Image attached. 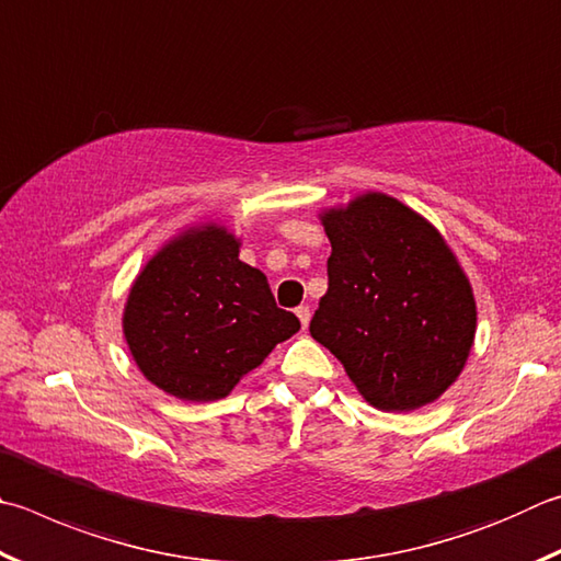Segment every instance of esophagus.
<instances>
[{"label": "esophagus", "instance_id": "esophagus-1", "mask_svg": "<svg viewBox=\"0 0 561 561\" xmlns=\"http://www.w3.org/2000/svg\"><path fill=\"white\" fill-rule=\"evenodd\" d=\"M297 316H299V321H301V329H307V325H309V319H311V311H309V307H299V309H297Z\"/></svg>", "mask_w": 561, "mask_h": 561}]
</instances>
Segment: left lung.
<instances>
[{"instance_id": "left-lung-1", "label": "left lung", "mask_w": 561, "mask_h": 561, "mask_svg": "<svg viewBox=\"0 0 561 561\" xmlns=\"http://www.w3.org/2000/svg\"><path fill=\"white\" fill-rule=\"evenodd\" d=\"M329 291L309 331L375 410L412 412L449 390L476 339L471 282L442 232L387 193L321 213Z\"/></svg>"}]
</instances>
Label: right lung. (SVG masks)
<instances>
[{
  "label": "right lung",
  "instance_id": "right-lung-1",
  "mask_svg": "<svg viewBox=\"0 0 561 561\" xmlns=\"http://www.w3.org/2000/svg\"><path fill=\"white\" fill-rule=\"evenodd\" d=\"M301 323L277 307L267 277L240 260L226 226L179 232L137 274L122 331L141 375L171 397L213 402L232 392Z\"/></svg>",
  "mask_w": 561,
  "mask_h": 561
}]
</instances>
